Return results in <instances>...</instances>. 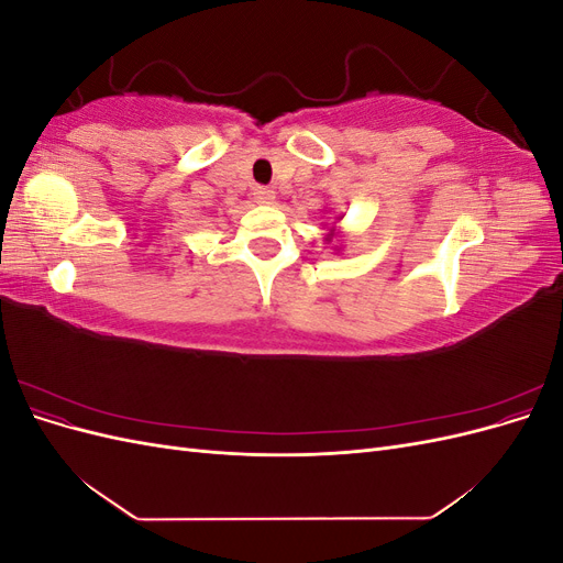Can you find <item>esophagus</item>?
Segmentation results:
<instances>
[{
	"instance_id": "34e87169",
	"label": "esophagus",
	"mask_w": 563,
	"mask_h": 563,
	"mask_svg": "<svg viewBox=\"0 0 563 563\" xmlns=\"http://www.w3.org/2000/svg\"><path fill=\"white\" fill-rule=\"evenodd\" d=\"M253 197H255V201H258V203H272V201L277 199V192L272 190V187H255Z\"/></svg>"
}]
</instances>
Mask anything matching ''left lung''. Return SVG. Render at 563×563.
<instances>
[{
    "label": "left lung",
    "instance_id": "8db88e82",
    "mask_svg": "<svg viewBox=\"0 0 563 563\" xmlns=\"http://www.w3.org/2000/svg\"><path fill=\"white\" fill-rule=\"evenodd\" d=\"M340 220H343V216H335V223H340ZM323 242H327V244H333L331 249L333 251H343V240H340V232L335 230V225H331L329 228V232L327 234H323Z\"/></svg>",
    "mask_w": 563,
    "mask_h": 563
}]
</instances>
